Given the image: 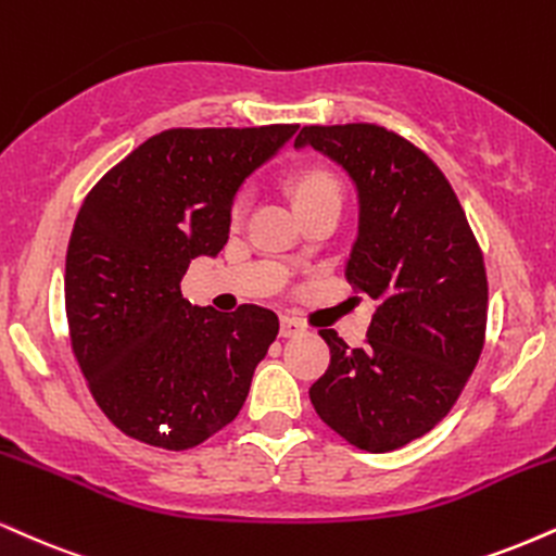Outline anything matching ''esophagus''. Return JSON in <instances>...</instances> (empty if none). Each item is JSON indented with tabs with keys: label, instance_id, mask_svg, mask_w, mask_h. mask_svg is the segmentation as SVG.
<instances>
[{
	"label": "esophagus",
	"instance_id": "esophagus-1",
	"mask_svg": "<svg viewBox=\"0 0 556 556\" xmlns=\"http://www.w3.org/2000/svg\"><path fill=\"white\" fill-rule=\"evenodd\" d=\"M305 326L300 324L298 318H290V316H282V320H279V333H282L285 339L290 337H298V333H303Z\"/></svg>",
	"mask_w": 556,
	"mask_h": 556
}]
</instances>
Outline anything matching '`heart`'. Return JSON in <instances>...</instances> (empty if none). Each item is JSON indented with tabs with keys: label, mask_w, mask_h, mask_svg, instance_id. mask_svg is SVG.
I'll list each match as a JSON object with an SVG mask.
<instances>
[{
	"label": "heart",
	"mask_w": 556,
	"mask_h": 556,
	"mask_svg": "<svg viewBox=\"0 0 556 556\" xmlns=\"http://www.w3.org/2000/svg\"><path fill=\"white\" fill-rule=\"evenodd\" d=\"M329 193H333V197H342V193H339V180L333 178L329 170L311 168V170H305L295 184L298 206L311 202V199L329 197ZM243 206H245V197H238V202H236V206H232V212L240 214V212H243Z\"/></svg>",
	"instance_id": "obj_1"
}]
</instances>
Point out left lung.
I'll return each mask as SVG.
<instances>
[{
	"instance_id": "left-lung-1",
	"label": "left lung",
	"mask_w": 556,
	"mask_h": 556,
	"mask_svg": "<svg viewBox=\"0 0 556 556\" xmlns=\"http://www.w3.org/2000/svg\"><path fill=\"white\" fill-rule=\"evenodd\" d=\"M295 147H313L352 178L359 225L346 279L378 303L359 350L333 329L318 331L331 365L311 401L359 451H396L453 409L479 363L484 256L443 170L399 134L376 124L303 126Z\"/></svg>"
}]
</instances>
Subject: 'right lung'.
Segmentation results:
<instances>
[{
    "label": "right lung",
    "instance_id": "1",
    "mask_svg": "<svg viewBox=\"0 0 556 556\" xmlns=\"http://www.w3.org/2000/svg\"><path fill=\"white\" fill-rule=\"evenodd\" d=\"M295 131H160L79 206L64 271L72 352L129 438L186 451L238 417L279 318L258 305L197 307L180 279L193 258L223 251L238 189Z\"/></svg>",
    "mask_w": 556,
    "mask_h": 556
}]
</instances>
